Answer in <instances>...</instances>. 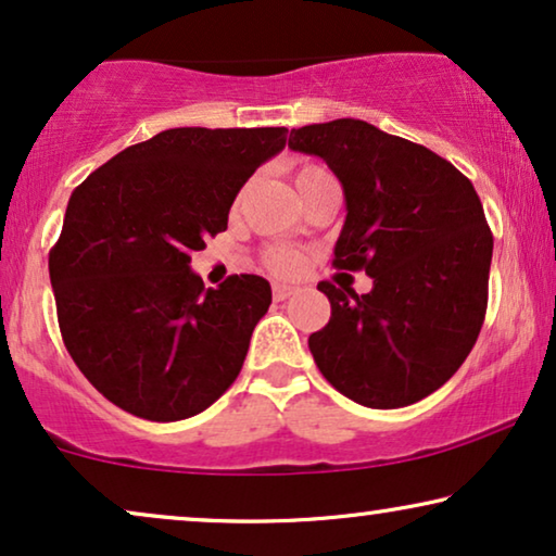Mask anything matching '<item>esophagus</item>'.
Instances as JSON below:
<instances>
[{
	"mask_svg": "<svg viewBox=\"0 0 556 556\" xmlns=\"http://www.w3.org/2000/svg\"><path fill=\"white\" fill-rule=\"evenodd\" d=\"M291 295H295V286H286V283H273V299L276 301H288Z\"/></svg>",
	"mask_w": 556,
	"mask_h": 556,
	"instance_id": "34e87169",
	"label": "esophagus"
}]
</instances>
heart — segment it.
<instances>
[{"mask_svg": "<svg viewBox=\"0 0 556 556\" xmlns=\"http://www.w3.org/2000/svg\"><path fill=\"white\" fill-rule=\"evenodd\" d=\"M324 172H326L324 166H316V164L299 166L293 174L295 187H301L303 181L316 177V174H324ZM263 261L273 273H278V276H295V273L303 268V263H306L303 261V253H299V250H293V248H286V245H276V248L265 250Z\"/></svg>", "mask_w": 556, "mask_h": 556, "instance_id": "1", "label": "heart"}]
</instances>
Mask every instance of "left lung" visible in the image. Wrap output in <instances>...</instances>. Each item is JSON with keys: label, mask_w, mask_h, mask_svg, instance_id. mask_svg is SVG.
<instances>
[{"label": "left lung", "mask_w": 556, "mask_h": 556, "mask_svg": "<svg viewBox=\"0 0 556 556\" xmlns=\"http://www.w3.org/2000/svg\"><path fill=\"white\" fill-rule=\"evenodd\" d=\"M288 147L321 156L344 187L333 265L375 280L362 295L318 283L331 318L308 337L316 367L364 407L428 397L466 362L489 306L493 235L473 185L367 121L293 128Z\"/></svg>", "instance_id": "obj_1"}]
</instances>
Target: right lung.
<instances>
[{
  "label": "right lung",
  "instance_id": "right-lung-1",
  "mask_svg": "<svg viewBox=\"0 0 556 556\" xmlns=\"http://www.w3.org/2000/svg\"><path fill=\"white\" fill-rule=\"evenodd\" d=\"M286 134L169 128L75 187L50 250V283L67 352L116 407L185 420L238 379L270 283L240 273L204 288L189 263L227 230L235 197L283 151Z\"/></svg>",
  "mask_w": 556,
  "mask_h": 556
}]
</instances>
